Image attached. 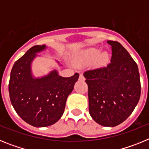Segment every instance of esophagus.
<instances>
[{
    "label": "esophagus",
    "mask_w": 149,
    "mask_h": 149,
    "mask_svg": "<svg viewBox=\"0 0 149 149\" xmlns=\"http://www.w3.org/2000/svg\"><path fill=\"white\" fill-rule=\"evenodd\" d=\"M79 80H80V81H84V80H85V78H84V75H83L82 74H80V75H79Z\"/></svg>",
    "instance_id": "34e87169"
}]
</instances>
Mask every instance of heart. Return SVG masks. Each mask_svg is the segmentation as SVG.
<instances>
[{
  "mask_svg": "<svg viewBox=\"0 0 149 149\" xmlns=\"http://www.w3.org/2000/svg\"><path fill=\"white\" fill-rule=\"evenodd\" d=\"M100 53L98 48H89L84 51L75 61L77 65H85L89 64L95 60L96 65H102L107 63L108 56L106 53Z\"/></svg>",
  "mask_w": 149,
  "mask_h": 149,
  "instance_id": "b5f03b06",
  "label": "heart"
}]
</instances>
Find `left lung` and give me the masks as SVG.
<instances>
[{
  "label": "left lung",
  "mask_w": 149,
  "mask_h": 149,
  "mask_svg": "<svg viewBox=\"0 0 149 149\" xmlns=\"http://www.w3.org/2000/svg\"><path fill=\"white\" fill-rule=\"evenodd\" d=\"M112 56L107 66L86 71L89 114L97 123L115 127L129 117L140 98L136 62L118 42L107 41Z\"/></svg>",
  "instance_id": "left-lung-1"
}]
</instances>
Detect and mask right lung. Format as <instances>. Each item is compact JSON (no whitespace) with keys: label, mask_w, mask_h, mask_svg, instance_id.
<instances>
[{"label":"right lung","mask_w":149,"mask_h":149,"mask_svg":"<svg viewBox=\"0 0 149 149\" xmlns=\"http://www.w3.org/2000/svg\"><path fill=\"white\" fill-rule=\"evenodd\" d=\"M46 48L35 45L18 59L10 73L9 93L12 105L24 122L34 127H47L56 123L65 110L66 99L79 77L75 73L63 77L54 70L48 75L34 78L31 63L36 53Z\"/></svg>","instance_id":"1"}]
</instances>
